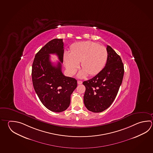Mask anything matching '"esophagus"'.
Masks as SVG:
<instances>
[{
    "label": "esophagus",
    "mask_w": 153,
    "mask_h": 153,
    "mask_svg": "<svg viewBox=\"0 0 153 153\" xmlns=\"http://www.w3.org/2000/svg\"><path fill=\"white\" fill-rule=\"evenodd\" d=\"M77 84H82V81H77Z\"/></svg>",
    "instance_id": "obj_1"
}]
</instances>
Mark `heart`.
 I'll return each instance as SVG.
<instances>
[{
    "label": "heart",
    "instance_id": "obj_1",
    "mask_svg": "<svg viewBox=\"0 0 153 153\" xmlns=\"http://www.w3.org/2000/svg\"><path fill=\"white\" fill-rule=\"evenodd\" d=\"M108 59L107 49L91 41H84L73 44L70 53L64 52V60L68 71L71 74L78 69L81 62L83 70L79 74L84 77L88 74L95 76L104 68Z\"/></svg>",
    "mask_w": 153,
    "mask_h": 153
}]
</instances>
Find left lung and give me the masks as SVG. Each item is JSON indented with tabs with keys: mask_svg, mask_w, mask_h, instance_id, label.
I'll return each instance as SVG.
<instances>
[{
	"mask_svg": "<svg viewBox=\"0 0 153 153\" xmlns=\"http://www.w3.org/2000/svg\"><path fill=\"white\" fill-rule=\"evenodd\" d=\"M108 59L105 66L97 75L83 84L85 87L84 103L87 109L101 113L113 103L117 95L124 75L121 57L107 45Z\"/></svg>",
	"mask_w": 153,
	"mask_h": 153,
	"instance_id": "1",
	"label": "left lung"
}]
</instances>
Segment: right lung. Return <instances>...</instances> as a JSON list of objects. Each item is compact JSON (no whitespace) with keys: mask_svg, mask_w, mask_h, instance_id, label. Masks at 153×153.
I'll use <instances>...</instances> for the list:
<instances>
[{"mask_svg":"<svg viewBox=\"0 0 153 153\" xmlns=\"http://www.w3.org/2000/svg\"><path fill=\"white\" fill-rule=\"evenodd\" d=\"M63 46V39L50 40L36 53L32 64L35 91L42 104L56 113L62 112L69 107L71 95L77 85L76 79L66 77L62 71ZM50 54L57 55L61 62L53 65L50 61Z\"/></svg>","mask_w":153,"mask_h":153,"instance_id":"right-lung-1","label":"right lung"}]
</instances>
